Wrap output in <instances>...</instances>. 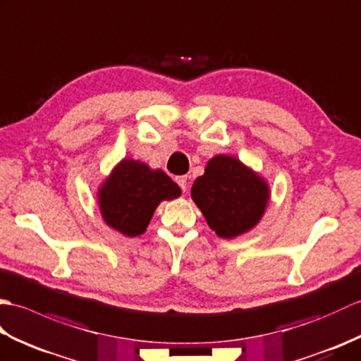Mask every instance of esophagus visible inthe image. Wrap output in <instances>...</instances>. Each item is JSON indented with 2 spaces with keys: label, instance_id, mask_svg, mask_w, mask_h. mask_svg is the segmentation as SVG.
I'll return each mask as SVG.
<instances>
[{
  "label": "esophagus",
  "instance_id": "1",
  "mask_svg": "<svg viewBox=\"0 0 361 361\" xmlns=\"http://www.w3.org/2000/svg\"><path fill=\"white\" fill-rule=\"evenodd\" d=\"M176 182H178V185L182 188V191L187 190V176H179V178H176Z\"/></svg>",
  "mask_w": 361,
  "mask_h": 361
}]
</instances>
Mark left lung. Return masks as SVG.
<instances>
[{"instance_id": "1", "label": "left lung", "mask_w": 361, "mask_h": 361, "mask_svg": "<svg viewBox=\"0 0 361 361\" xmlns=\"http://www.w3.org/2000/svg\"><path fill=\"white\" fill-rule=\"evenodd\" d=\"M191 199L216 235L233 239L258 226L270 201V187L238 157L216 154L195 180Z\"/></svg>"}]
</instances>
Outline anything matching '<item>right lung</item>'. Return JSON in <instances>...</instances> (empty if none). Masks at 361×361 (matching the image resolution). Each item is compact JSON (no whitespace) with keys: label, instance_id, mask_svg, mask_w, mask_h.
<instances>
[{"label":"right lung","instance_id":"right-lung-1","mask_svg":"<svg viewBox=\"0 0 361 361\" xmlns=\"http://www.w3.org/2000/svg\"><path fill=\"white\" fill-rule=\"evenodd\" d=\"M180 195L182 190L165 171L123 157L99 185L97 204L108 227L134 238L145 233L160 202Z\"/></svg>","mask_w":361,"mask_h":361}]
</instances>
